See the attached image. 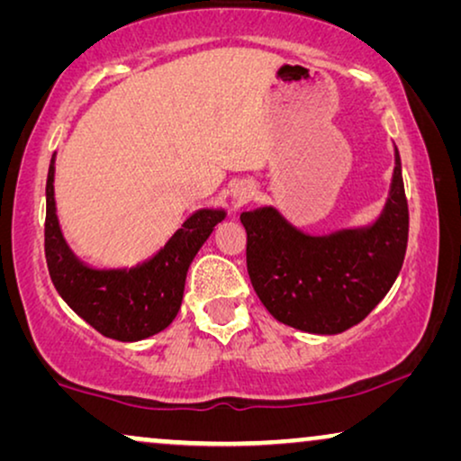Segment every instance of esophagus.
Masks as SVG:
<instances>
[{
	"label": "esophagus",
	"instance_id": "1",
	"mask_svg": "<svg viewBox=\"0 0 461 461\" xmlns=\"http://www.w3.org/2000/svg\"><path fill=\"white\" fill-rule=\"evenodd\" d=\"M230 197H232V203H235V207H241L248 203L251 197H254V188L248 185H237L235 188H232Z\"/></svg>",
	"mask_w": 461,
	"mask_h": 461
}]
</instances>
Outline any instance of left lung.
<instances>
[{
    "instance_id": "1",
    "label": "left lung",
    "mask_w": 461,
    "mask_h": 461,
    "mask_svg": "<svg viewBox=\"0 0 461 461\" xmlns=\"http://www.w3.org/2000/svg\"><path fill=\"white\" fill-rule=\"evenodd\" d=\"M248 273L258 298L283 325L336 336L361 323L390 292L405 260L409 210L401 157L374 222L311 235L275 205L241 213Z\"/></svg>"
}]
</instances>
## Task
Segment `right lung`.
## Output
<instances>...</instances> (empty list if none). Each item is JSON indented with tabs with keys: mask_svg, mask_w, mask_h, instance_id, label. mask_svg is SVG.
Segmentation results:
<instances>
[{
	"mask_svg": "<svg viewBox=\"0 0 461 461\" xmlns=\"http://www.w3.org/2000/svg\"><path fill=\"white\" fill-rule=\"evenodd\" d=\"M56 153L46 182V262L56 292L104 338L138 342L166 330L180 311L186 273L218 222L222 207H201L182 229L136 267H92L62 235L54 199Z\"/></svg>",
	"mask_w": 461,
	"mask_h": 461,
	"instance_id": "obj_1",
	"label": "right lung"
}]
</instances>
